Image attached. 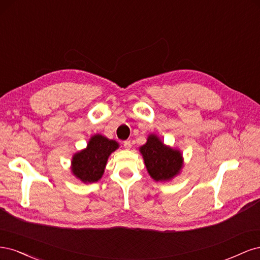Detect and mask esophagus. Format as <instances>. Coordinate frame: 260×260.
Returning <instances> with one entry per match:
<instances>
[{"label": "esophagus", "instance_id": "1", "mask_svg": "<svg viewBox=\"0 0 260 260\" xmlns=\"http://www.w3.org/2000/svg\"><path fill=\"white\" fill-rule=\"evenodd\" d=\"M123 147L129 149L131 147V142H130V141H124V142H123Z\"/></svg>", "mask_w": 260, "mask_h": 260}]
</instances>
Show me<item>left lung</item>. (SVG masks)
<instances>
[{"mask_svg": "<svg viewBox=\"0 0 260 260\" xmlns=\"http://www.w3.org/2000/svg\"><path fill=\"white\" fill-rule=\"evenodd\" d=\"M140 151L148 174L155 181L170 180L179 174L182 167V155L180 152L164 145L156 136H149L146 144Z\"/></svg>", "mask_w": 260, "mask_h": 260, "instance_id": "obj_1", "label": "left lung"}]
</instances>
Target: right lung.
I'll use <instances>...</instances> for the list:
<instances>
[{
  "instance_id": "obj_1",
  "label": "right lung",
  "mask_w": 260,
  "mask_h": 260,
  "mask_svg": "<svg viewBox=\"0 0 260 260\" xmlns=\"http://www.w3.org/2000/svg\"><path fill=\"white\" fill-rule=\"evenodd\" d=\"M117 147L116 141L100 135L92 137L86 148L74 156L72 161L74 175L83 182H96L103 176L108 156Z\"/></svg>"
}]
</instances>
